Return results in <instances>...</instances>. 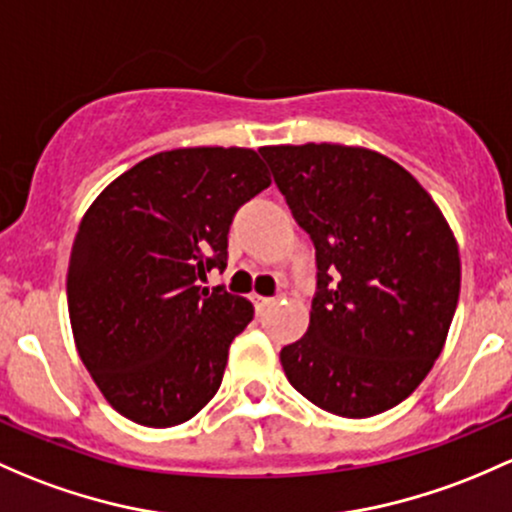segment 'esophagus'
Listing matches in <instances>:
<instances>
[{
    "label": "esophagus",
    "mask_w": 512,
    "mask_h": 512,
    "mask_svg": "<svg viewBox=\"0 0 512 512\" xmlns=\"http://www.w3.org/2000/svg\"><path fill=\"white\" fill-rule=\"evenodd\" d=\"M252 301H255L257 314H262V311H267L274 304V299H270V297H252Z\"/></svg>",
    "instance_id": "obj_1"
}]
</instances>
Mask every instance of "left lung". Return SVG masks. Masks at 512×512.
<instances>
[{
  "label": "left lung",
  "instance_id": "8db88e82",
  "mask_svg": "<svg viewBox=\"0 0 512 512\" xmlns=\"http://www.w3.org/2000/svg\"><path fill=\"white\" fill-rule=\"evenodd\" d=\"M260 154L319 267L309 328L279 353L284 375L338 417L400 405L439 358L459 301L449 223L410 171L373 149L309 142Z\"/></svg>",
  "mask_w": 512,
  "mask_h": 512
}]
</instances>
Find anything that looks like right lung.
Here are the masks:
<instances>
[{"instance_id":"obj_1","label":"right lung","mask_w":512,"mask_h":512,"mask_svg":"<svg viewBox=\"0 0 512 512\" xmlns=\"http://www.w3.org/2000/svg\"><path fill=\"white\" fill-rule=\"evenodd\" d=\"M270 184L255 149H171L117 176L85 211L68 314L80 360L122 417L176 427L213 400L255 309L198 279L225 270L235 211Z\"/></svg>"}]
</instances>
